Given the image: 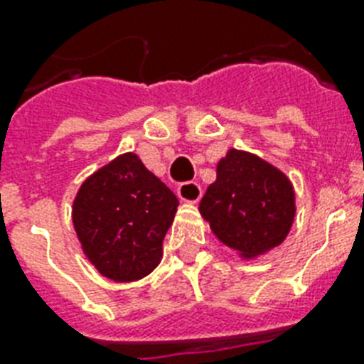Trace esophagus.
I'll return each mask as SVG.
<instances>
[{"label": "esophagus", "mask_w": 364, "mask_h": 364, "mask_svg": "<svg viewBox=\"0 0 364 364\" xmlns=\"http://www.w3.org/2000/svg\"><path fill=\"white\" fill-rule=\"evenodd\" d=\"M177 196L185 204H198V200L202 198V188H200L198 183H183L177 187Z\"/></svg>", "instance_id": "esophagus-1"}]
</instances>
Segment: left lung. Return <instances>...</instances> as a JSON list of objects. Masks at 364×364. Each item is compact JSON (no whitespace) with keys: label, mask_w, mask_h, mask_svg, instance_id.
<instances>
[{"label":"left lung","mask_w":364,"mask_h":364,"mask_svg":"<svg viewBox=\"0 0 364 364\" xmlns=\"http://www.w3.org/2000/svg\"><path fill=\"white\" fill-rule=\"evenodd\" d=\"M198 210L219 242L240 259L255 260L287 238L296 217V196L279 168L255 153L228 149Z\"/></svg>","instance_id":"1"}]
</instances>
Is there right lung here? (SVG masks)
<instances>
[{
	"label": "right lung",
	"instance_id": "1",
	"mask_svg": "<svg viewBox=\"0 0 364 364\" xmlns=\"http://www.w3.org/2000/svg\"><path fill=\"white\" fill-rule=\"evenodd\" d=\"M179 200L136 153L119 154L88 176L71 221L88 262L107 279L137 282L162 260Z\"/></svg>",
	"mask_w": 364,
	"mask_h": 364
}]
</instances>
